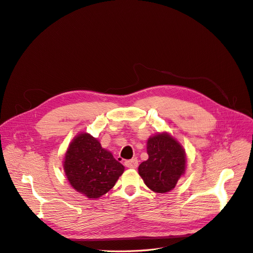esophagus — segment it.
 <instances>
[{
  "instance_id": "obj_1",
  "label": "esophagus",
  "mask_w": 253,
  "mask_h": 253,
  "mask_svg": "<svg viewBox=\"0 0 253 253\" xmlns=\"http://www.w3.org/2000/svg\"><path fill=\"white\" fill-rule=\"evenodd\" d=\"M138 164H139V163H138V160L135 159V158L130 159V160H127V161L125 162L126 167V168H130V169L137 168V167H138Z\"/></svg>"
}]
</instances>
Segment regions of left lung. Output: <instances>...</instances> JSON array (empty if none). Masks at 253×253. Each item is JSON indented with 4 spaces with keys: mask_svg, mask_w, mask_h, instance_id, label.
Returning a JSON list of instances; mask_svg holds the SVG:
<instances>
[{
    "mask_svg": "<svg viewBox=\"0 0 253 253\" xmlns=\"http://www.w3.org/2000/svg\"><path fill=\"white\" fill-rule=\"evenodd\" d=\"M148 160L138 168L145 184L154 192L166 193L177 184L186 170L182 145L167 131L151 135L147 141Z\"/></svg>",
    "mask_w": 253,
    "mask_h": 253,
    "instance_id": "8db88e82",
    "label": "left lung"
}]
</instances>
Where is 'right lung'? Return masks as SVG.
Returning a JSON list of instances; mask_svg holds the SVG:
<instances>
[{"label": "right lung", "mask_w": 253, "mask_h": 253, "mask_svg": "<svg viewBox=\"0 0 253 253\" xmlns=\"http://www.w3.org/2000/svg\"><path fill=\"white\" fill-rule=\"evenodd\" d=\"M63 167L71 186L89 200L104 196L125 171V166L114 159L111 152L84 131L69 144Z\"/></svg>", "instance_id": "1"}]
</instances>
